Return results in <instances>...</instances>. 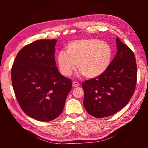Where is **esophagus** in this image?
<instances>
[{"instance_id": "1", "label": "esophagus", "mask_w": 148, "mask_h": 148, "mask_svg": "<svg viewBox=\"0 0 148 148\" xmlns=\"http://www.w3.org/2000/svg\"><path fill=\"white\" fill-rule=\"evenodd\" d=\"M80 85V84L77 82V81H74V82H73V83H72V86L73 87H77V86H79Z\"/></svg>"}]
</instances>
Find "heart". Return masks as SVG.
<instances>
[{"label": "heart", "instance_id": "obj_1", "mask_svg": "<svg viewBox=\"0 0 148 148\" xmlns=\"http://www.w3.org/2000/svg\"><path fill=\"white\" fill-rule=\"evenodd\" d=\"M66 52L59 51V71L69 76L76 67L88 78L99 77L108 70L111 63L112 49L108 42L97 39L75 40L66 46Z\"/></svg>", "mask_w": 148, "mask_h": 148}]
</instances>
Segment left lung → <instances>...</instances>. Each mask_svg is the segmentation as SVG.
<instances>
[{
	"instance_id": "left-lung-1",
	"label": "left lung",
	"mask_w": 148,
	"mask_h": 148,
	"mask_svg": "<svg viewBox=\"0 0 148 148\" xmlns=\"http://www.w3.org/2000/svg\"><path fill=\"white\" fill-rule=\"evenodd\" d=\"M118 51L102 76L83 83V105L97 118L112 116L130 101L136 90L137 69L136 58L128 46L116 38Z\"/></svg>"
}]
</instances>
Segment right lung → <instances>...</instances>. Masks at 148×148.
Listing matches in <instances>:
<instances>
[{
    "instance_id": "obj_1",
    "label": "right lung",
    "mask_w": 148,
    "mask_h": 148,
    "mask_svg": "<svg viewBox=\"0 0 148 148\" xmlns=\"http://www.w3.org/2000/svg\"><path fill=\"white\" fill-rule=\"evenodd\" d=\"M56 39H40L18 53L11 69L14 94L21 109L40 121L56 118L64 109L72 82L58 72Z\"/></svg>"
}]
</instances>
